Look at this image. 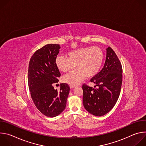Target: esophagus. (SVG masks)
Returning <instances> with one entry per match:
<instances>
[{
    "instance_id": "obj_1",
    "label": "esophagus",
    "mask_w": 146,
    "mask_h": 146,
    "mask_svg": "<svg viewBox=\"0 0 146 146\" xmlns=\"http://www.w3.org/2000/svg\"><path fill=\"white\" fill-rule=\"evenodd\" d=\"M76 86H74V85H70V88H75Z\"/></svg>"
}]
</instances>
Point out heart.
<instances>
[{
  "label": "heart",
  "mask_w": 146,
  "mask_h": 146,
  "mask_svg": "<svg viewBox=\"0 0 146 146\" xmlns=\"http://www.w3.org/2000/svg\"><path fill=\"white\" fill-rule=\"evenodd\" d=\"M67 56L59 55L56 58L55 65L62 72H68L77 64L78 69L62 78L64 82L77 85L86 76L92 77L99 72L104 59L103 51L97 46L86 47L70 51Z\"/></svg>",
  "instance_id": "b5f03b06"
}]
</instances>
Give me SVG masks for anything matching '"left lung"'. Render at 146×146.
Instances as JSON below:
<instances>
[{
  "label": "left lung",
  "instance_id": "1",
  "mask_svg": "<svg viewBox=\"0 0 146 146\" xmlns=\"http://www.w3.org/2000/svg\"><path fill=\"white\" fill-rule=\"evenodd\" d=\"M105 65L91 79L96 84L95 88L83 84L82 102L85 109L96 116L109 113L119 98L122 82V68L116 54L109 47ZM97 86L98 88H96Z\"/></svg>",
  "mask_w": 146,
  "mask_h": 146
}]
</instances>
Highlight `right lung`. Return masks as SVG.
<instances>
[{
  "label": "right lung",
  "mask_w": 146,
  "mask_h": 146,
  "mask_svg": "<svg viewBox=\"0 0 146 146\" xmlns=\"http://www.w3.org/2000/svg\"><path fill=\"white\" fill-rule=\"evenodd\" d=\"M60 48L59 44H48L37 50L28 67V82L32 100L37 109L49 117H56L64 110L70 91L67 83L61 84L59 91L53 87L60 76L55 65Z\"/></svg>",
  "instance_id": "right-lung-1"
}]
</instances>
